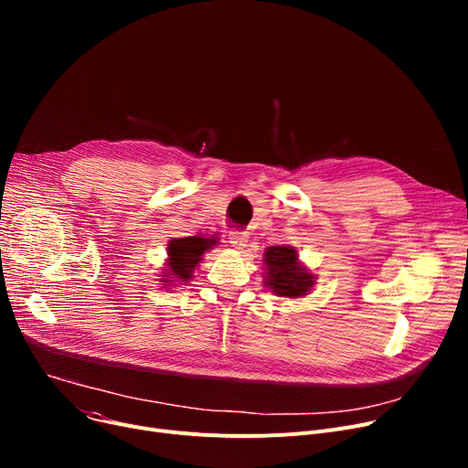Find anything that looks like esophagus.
<instances>
[{
    "label": "esophagus",
    "mask_w": 468,
    "mask_h": 468,
    "mask_svg": "<svg viewBox=\"0 0 468 468\" xmlns=\"http://www.w3.org/2000/svg\"><path fill=\"white\" fill-rule=\"evenodd\" d=\"M229 244L231 247H235V249H244L247 247V242H249V233L247 231H231L229 233Z\"/></svg>",
    "instance_id": "esophagus-1"
}]
</instances>
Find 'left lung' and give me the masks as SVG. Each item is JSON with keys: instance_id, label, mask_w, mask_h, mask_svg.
I'll return each mask as SVG.
<instances>
[{"instance_id": "1", "label": "left lung", "mask_w": 468, "mask_h": 468, "mask_svg": "<svg viewBox=\"0 0 468 468\" xmlns=\"http://www.w3.org/2000/svg\"><path fill=\"white\" fill-rule=\"evenodd\" d=\"M265 286L282 298H302L314 286V277L298 261L292 247H269L263 254Z\"/></svg>"}]
</instances>
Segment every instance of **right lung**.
I'll use <instances>...</instances> for the list:
<instances>
[{
	"label": "right lung",
	"mask_w": 468,
	"mask_h": 468,
	"mask_svg": "<svg viewBox=\"0 0 468 468\" xmlns=\"http://www.w3.org/2000/svg\"><path fill=\"white\" fill-rule=\"evenodd\" d=\"M218 244V237H182L168 240V260L166 267L163 269L165 281L161 282H187L193 277V269L203 261L205 252H208L212 247ZM168 286V284H165Z\"/></svg>",
	"instance_id": "1"
}]
</instances>
